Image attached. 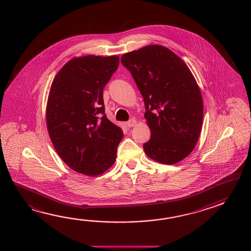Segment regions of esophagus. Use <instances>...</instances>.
<instances>
[{"instance_id":"obj_1","label":"esophagus","mask_w":251,"mask_h":251,"mask_svg":"<svg viewBox=\"0 0 251 251\" xmlns=\"http://www.w3.org/2000/svg\"><path fill=\"white\" fill-rule=\"evenodd\" d=\"M136 120L135 119H130L129 121L126 122V126H127L128 127H133V126H136Z\"/></svg>"}]
</instances>
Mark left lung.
Wrapping results in <instances>:
<instances>
[{
    "mask_svg": "<svg viewBox=\"0 0 251 251\" xmlns=\"http://www.w3.org/2000/svg\"><path fill=\"white\" fill-rule=\"evenodd\" d=\"M121 63L144 98L151 130L145 153L168 165L185 159L198 143L203 113L201 91L187 64L160 45L125 53Z\"/></svg>",
    "mask_w": 251,
    "mask_h": 251,
    "instance_id": "left-lung-1",
    "label": "left lung"
}]
</instances>
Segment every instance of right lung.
Instances as JSON below:
<instances>
[{"instance_id": "obj_1", "label": "right lung", "mask_w": 251, "mask_h": 251, "mask_svg": "<svg viewBox=\"0 0 251 251\" xmlns=\"http://www.w3.org/2000/svg\"><path fill=\"white\" fill-rule=\"evenodd\" d=\"M119 57L85 55L64 64L54 77L47 105V126L53 147L72 170L98 176L117 158L123 131L107 119L103 90Z\"/></svg>"}]
</instances>
